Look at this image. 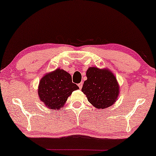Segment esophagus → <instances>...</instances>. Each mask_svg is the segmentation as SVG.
<instances>
[{
  "label": "esophagus",
  "mask_w": 156,
  "mask_h": 156,
  "mask_svg": "<svg viewBox=\"0 0 156 156\" xmlns=\"http://www.w3.org/2000/svg\"><path fill=\"white\" fill-rule=\"evenodd\" d=\"M78 85L79 88H80V89H81V88H82V87H83V83H82V82H81V83H79V84H78Z\"/></svg>",
  "instance_id": "34e87169"
}]
</instances>
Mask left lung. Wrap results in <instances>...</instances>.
<instances>
[{
    "instance_id": "left-lung-1",
    "label": "left lung",
    "mask_w": 156,
    "mask_h": 156,
    "mask_svg": "<svg viewBox=\"0 0 156 156\" xmlns=\"http://www.w3.org/2000/svg\"><path fill=\"white\" fill-rule=\"evenodd\" d=\"M87 79L83 83L82 92L87 100L98 109L112 105L119 95V85L113 73L106 69L91 67L86 72Z\"/></svg>"
}]
</instances>
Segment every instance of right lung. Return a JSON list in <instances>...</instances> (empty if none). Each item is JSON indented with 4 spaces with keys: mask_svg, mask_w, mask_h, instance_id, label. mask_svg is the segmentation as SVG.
Listing matches in <instances>:
<instances>
[{
    "mask_svg": "<svg viewBox=\"0 0 156 156\" xmlns=\"http://www.w3.org/2000/svg\"><path fill=\"white\" fill-rule=\"evenodd\" d=\"M78 89V85L72 83L71 75L58 69L41 79L38 94L40 100L47 107L58 109L64 105L68 97Z\"/></svg>",
    "mask_w": 156,
    "mask_h": 156,
    "instance_id": "add662e5",
    "label": "right lung"
}]
</instances>
